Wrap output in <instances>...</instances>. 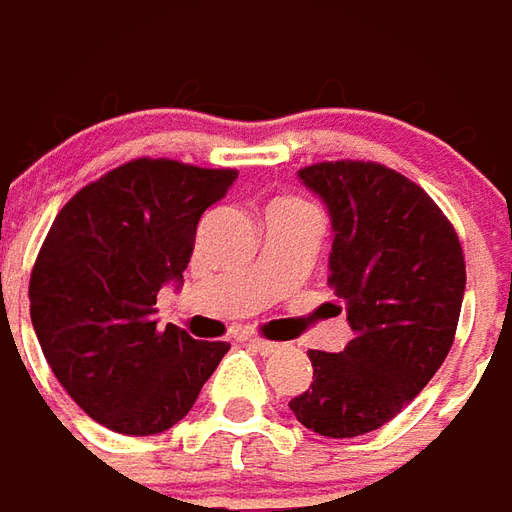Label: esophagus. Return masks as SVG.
Masks as SVG:
<instances>
[{
    "instance_id": "34e87169",
    "label": "esophagus",
    "mask_w": 512,
    "mask_h": 512,
    "mask_svg": "<svg viewBox=\"0 0 512 512\" xmlns=\"http://www.w3.org/2000/svg\"><path fill=\"white\" fill-rule=\"evenodd\" d=\"M248 347L253 350V353H259V355H275L278 350H281V344L264 342V339H250Z\"/></svg>"
}]
</instances>
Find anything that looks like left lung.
<instances>
[{
    "label": "left lung",
    "mask_w": 512,
    "mask_h": 512,
    "mask_svg": "<svg viewBox=\"0 0 512 512\" xmlns=\"http://www.w3.org/2000/svg\"><path fill=\"white\" fill-rule=\"evenodd\" d=\"M297 179L331 217L328 284L353 339L342 353L308 350L314 380L289 408L320 436H364L444 364L466 292L463 250L433 198L397 170L342 159L297 170Z\"/></svg>",
    "instance_id": "obj_1"
}]
</instances>
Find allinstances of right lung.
Wrapping results in <instances>:
<instances>
[{
  "label": "right lung",
  "mask_w": 512,
  "mask_h": 512,
  "mask_svg": "<svg viewBox=\"0 0 512 512\" xmlns=\"http://www.w3.org/2000/svg\"><path fill=\"white\" fill-rule=\"evenodd\" d=\"M237 170L134 159L79 190L54 217L30 278V317L71 400L123 436L181 422L228 353L154 320L181 286L195 228Z\"/></svg>",
  "instance_id": "obj_1"
}]
</instances>
